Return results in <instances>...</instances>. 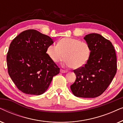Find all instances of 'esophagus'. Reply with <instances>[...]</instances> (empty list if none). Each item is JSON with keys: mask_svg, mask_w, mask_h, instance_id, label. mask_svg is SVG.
Here are the masks:
<instances>
[{"mask_svg": "<svg viewBox=\"0 0 123 123\" xmlns=\"http://www.w3.org/2000/svg\"><path fill=\"white\" fill-rule=\"evenodd\" d=\"M60 72L62 73H67V72H68L67 70H63V69H60Z\"/></svg>", "mask_w": 123, "mask_h": 123, "instance_id": "obj_1", "label": "esophagus"}]
</instances>
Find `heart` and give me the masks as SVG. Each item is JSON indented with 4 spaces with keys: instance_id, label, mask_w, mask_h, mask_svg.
<instances>
[{
    "instance_id": "b5f03b06",
    "label": "heart",
    "mask_w": 123,
    "mask_h": 123,
    "mask_svg": "<svg viewBox=\"0 0 123 123\" xmlns=\"http://www.w3.org/2000/svg\"><path fill=\"white\" fill-rule=\"evenodd\" d=\"M46 53L55 63L62 61L65 57L67 58L65 63L67 66L78 69L88 62L91 55V49L87 42L65 37L60 40L57 45L48 46Z\"/></svg>"
}]
</instances>
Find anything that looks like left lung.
<instances>
[{
  "label": "left lung",
  "instance_id": "8db88e82",
  "mask_svg": "<svg viewBox=\"0 0 123 123\" xmlns=\"http://www.w3.org/2000/svg\"><path fill=\"white\" fill-rule=\"evenodd\" d=\"M84 39L90 45L91 55L86 64L73 70L76 80L70 89L77 97L94 98L103 93L113 80L117 55L112 43L100 34L90 33Z\"/></svg>",
  "mask_w": 123,
  "mask_h": 123
}]
</instances>
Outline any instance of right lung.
Here are the masks:
<instances>
[{
	"instance_id": "right-lung-1",
	"label": "right lung",
	"mask_w": 123,
	"mask_h": 123,
	"mask_svg": "<svg viewBox=\"0 0 123 123\" xmlns=\"http://www.w3.org/2000/svg\"><path fill=\"white\" fill-rule=\"evenodd\" d=\"M53 39L35 30L23 31L10 44L6 63L12 80L19 90L29 95L44 93L60 68L46 53Z\"/></svg>"
}]
</instances>
